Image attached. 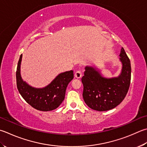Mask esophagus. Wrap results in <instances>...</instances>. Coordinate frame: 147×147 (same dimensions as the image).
<instances>
[{"label": "esophagus", "mask_w": 147, "mask_h": 147, "mask_svg": "<svg viewBox=\"0 0 147 147\" xmlns=\"http://www.w3.org/2000/svg\"><path fill=\"white\" fill-rule=\"evenodd\" d=\"M75 77H76L77 79H81L82 77V73L81 72V71L77 70L76 72L75 73Z\"/></svg>", "instance_id": "34e87169"}]
</instances>
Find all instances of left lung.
<instances>
[{
	"instance_id": "obj_1",
	"label": "left lung",
	"mask_w": 147,
	"mask_h": 147,
	"mask_svg": "<svg viewBox=\"0 0 147 147\" xmlns=\"http://www.w3.org/2000/svg\"><path fill=\"white\" fill-rule=\"evenodd\" d=\"M119 60L122 67L118 77H106L94 66L85 67L82 77V96L87 106L98 111H106L117 107L128 92L131 77V61L122 47Z\"/></svg>"
}]
</instances>
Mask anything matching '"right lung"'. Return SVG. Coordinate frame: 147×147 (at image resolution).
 Wrapping results in <instances>:
<instances>
[{
  "mask_svg": "<svg viewBox=\"0 0 147 147\" xmlns=\"http://www.w3.org/2000/svg\"><path fill=\"white\" fill-rule=\"evenodd\" d=\"M22 54L19 59L16 72V86L21 96L34 109L41 111L56 109L64 100L67 86L74 78L73 70L61 73L43 88H34L22 79L20 66Z\"/></svg>",
  "mask_w": 147,
  "mask_h": 147,
  "instance_id": "1",
  "label": "right lung"
}]
</instances>
